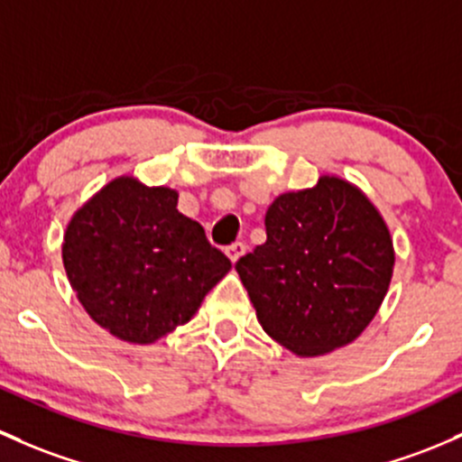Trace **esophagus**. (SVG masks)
<instances>
[{
	"label": "esophagus",
	"mask_w": 462,
	"mask_h": 462,
	"mask_svg": "<svg viewBox=\"0 0 462 462\" xmlns=\"http://www.w3.org/2000/svg\"><path fill=\"white\" fill-rule=\"evenodd\" d=\"M244 254H245V244H241V241L227 245V256H230L232 263H236V261H239Z\"/></svg>",
	"instance_id": "34e87169"
}]
</instances>
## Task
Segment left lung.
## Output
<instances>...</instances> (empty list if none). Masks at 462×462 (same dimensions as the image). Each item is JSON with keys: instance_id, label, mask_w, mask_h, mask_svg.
<instances>
[{"instance_id": "8db88e82", "label": "left lung", "mask_w": 462, "mask_h": 462, "mask_svg": "<svg viewBox=\"0 0 462 462\" xmlns=\"http://www.w3.org/2000/svg\"><path fill=\"white\" fill-rule=\"evenodd\" d=\"M265 239L236 261L261 328L299 356L352 343L376 317L394 272L381 212L356 186L320 177L265 212Z\"/></svg>"}]
</instances>
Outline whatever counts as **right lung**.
Listing matches in <instances>:
<instances>
[{"label":"right lung","instance_id":"add662e5","mask_svg":"<svg viewBox=\"0 0 462 462\" xmlns=\"http://www.w3.org/2000/svg\"><path fill=\"white\" fill-rule=\"evenodd\" d=\"M177 199L170 188L119 177L66 227L68 281L90 319L121 341L145 346L188 323L232 268Z\"/></svg>","mask_w":462,"mask_h":462}]
</instances>
